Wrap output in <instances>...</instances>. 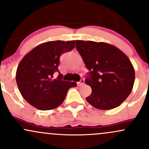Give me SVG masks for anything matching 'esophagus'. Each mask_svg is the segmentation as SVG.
I'll use <instances>...</instances> for the list:
<instances>
[{
  "instance_id": "esophagus-1",
  "label": "esophagus",
  "mask_w": 149,
  "mask_h": 149,
  "mask_svg": "<svg viewBox=\"0 0 149 149\" xmlns=\"http://www.w3.org/2000/svg\"><path fill=\"white\" fill-rule=\"evenodd\" d=\"M84 83H85V80L84 79H81L78 83V86H81V85H83V84H84Z\"/></svg>"
}]
</instances>
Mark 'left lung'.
Listing matches in <instances>:
<instances>
[{
  "label": "left lung",
  "mask_w": 149,
  "mask_h": 149,
  "mask_svg": "<svg viewBox=\"0 0 149 149\" xmlns=\"http://www.w3.org/2000/svg\"><path fill=\"white\" fill-rule=\"evenodd\" d=\"M76 47L88 69L85 83L92 88L86 97L92 107L109 110L120 105L131 93L135 73L130 60L115 46L76 40Z\"/></svg>",
  "instance_id": "obj_1"
}]
</instances>
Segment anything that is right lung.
<instances>
[{
    "label": "right lung",
    "instance_id": "add662e5",
    "mask_svg": "<svg viewBox=\"0 0 149 149\" xmlns=\"http://www.w3.org/2000/svg\"><path fill=\"white\" fill-rule=\"evenodd\" d=\"M75 40L49 41L36 46L18 65L16 81L24 99L38 109H56L64 102L68 90L76 87V82L63 80L58 70L62 54L74 48ZM55 72L59 73L52 79Z\"/></svg>",
    "mask_w": 149,
    "mask_h": 149
}]
</instances>
